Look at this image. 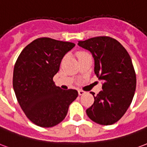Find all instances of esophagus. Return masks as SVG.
<instances>
[{
  "label": "esophagus",
  "mask_w": 147,
  "mask_h": 147,
  "mask_svg": "<svg viewBox=\"0 0 147 147\" xmlns=\"http://www.w3.org/2000/svg\"><path fill=\"white\" fill-rule=\"evenodd\" d=\"M86 92H85V91H82V90H79V94L80 96H82V95H84V94H86Z\"/></svg>",
  "instance_id": "obj_1"
}]
</instances>
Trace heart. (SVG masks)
Here are the masks:
<instances>
[{"label":"heart","mask_w":147,"mask_h":147,"mask_svg":"<svg viewBox=\"0 0 147 147\" xmlns=\"http://www.w3.org/2000/svg\"><path fill=\"white\" fill-rule=\"evenodd\" d=\"M86 54V53H84V52H82V53H80V54H79V57H80V56H82V55H83V54Z\"/></svg>","instance_id":"1"}]
</instances>
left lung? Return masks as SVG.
Here are the masks:
<instances>
[{
  "instance_id": "left-lung-1",
  "label": "left lung",
  "mask_w": 147,
  "mask_h": 147,
  "mask_svg": "<svg viewBox=\"0 0 147 147\" xmlns=\"http://www.w3.org/2000/svg\"><path fill=\"white\" fill-rule=\"evenodd\" d=\"M78 45L92 54L94 73L102 81L97 95L92 93L94 103L86 110L94 122L110 125L117 122L126 112L134 96L136 77L131 59L118 41L108 36H97Z\"/></svg>"
}]
</instances>
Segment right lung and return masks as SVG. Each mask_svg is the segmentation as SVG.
Here are the masks:
<instances>
[{
    "label": "right lung",
    "mask_w": 147,
    "mask_h": 147,
    "mask_svg": "<svg viewBox=\"0 0 147 147\" xmlns=\"http://www.w3.org/2000/svg\"><path fill=\"white\" fill-rule=\"evenodd\" d=\"M76 44L38 38L22 50L13 72V88L20 107L36 125L50 128L61 122L78 96L77 90H63L53 82L61 60Z\"/></svg>",
    "instance_id": "1"
}]
</instances>
